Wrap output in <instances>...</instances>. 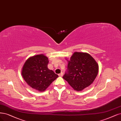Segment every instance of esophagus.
Segmentation results:
<instances>
[{
  "instance_id": "obj_1",
  "label": "esophagus",
  "mask_w": 121,
  "mask_h": 121,
  "mask_svg": "<svg viewBox=\"0 0 121 121\" xmlns=\"http://www.w3.org/2000/svg\"><path fill=\"white\" fill-rule=\"evenodd\" d=\"M59 77H62V73H61L59 74Z\"/></svg>"
}]
</instances>
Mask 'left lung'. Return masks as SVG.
<instances>
[{
  "label": "left lung",
  "instance_id": "1",
  "mask_svg": "<svg viewBox=\"0 0 121 121\" xmlns=\"http://www.w3.org/2000/svg\"><path fill=\"white\" fill-rule=\"evenodd\" d=\"M63 78L76 91H81L92 84L96 78L99 66L89 53L75 52L68 61Z\"/></svg>",
  "mask_w": 121,
  "mask_h": 121
}]
</instances>
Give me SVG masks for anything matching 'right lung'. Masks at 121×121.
Listing matches in <instances>:
<instances>
[{"instance_id":"obj_1","label":"right lung","mask_w":121,"mask_h":121,"mask_svg":"<svg viewBox=\"0 0 121 121\" xmlns=\"http://www.w3.org/2000/svg\"><path fill=\"white\" fill-rule=\"evenodd\" d=\"M48 58L43 55L32 56L26 61L22 69L24 80L32 88L44 91L51 83L59 77L48 68Z\"/></svg>"}]
</instances>
